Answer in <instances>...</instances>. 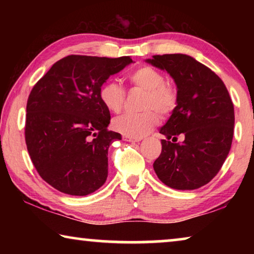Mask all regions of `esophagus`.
<instances>
[{"mask_svg": "<svg viewBox=\"0 0 254 254\" xmlns=\"http://www.w3.org/2000/svg\"><path fill=\"white\" fill-rule=\"evenodd\" d=\"M123 140L127 141V142H139V141H141V139H134V137H130L127 135H123Z\"/></svg>", "mask_w": 254, "mask_h": 254, "instance_id": "obj_1", "label": "esophagus"}]
</instances>
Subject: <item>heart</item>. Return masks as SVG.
<instances>
[{
  "label": "heart",
  "instance_id": "obj_1",
  "mask_svg": "<svg viewBox=\"0 0 254 254\" xmlns=\"http://www.w3.org/2000/svg\"><path fill=\"white\" fill-rule=\"evenodd\" d=\"M127 79L132 86L145 91L142 102L144 112L137 114H124L113 121V128L122 134L141 139L156 127L158 114L168 115L177 105V93L166 84L161 71L150 66H141L130 72ZM126 92L121 85L107 81L100 89V100L107 110L120 113L124 105Z\"/></svg>",
  "mask_w": 254,
  "mask_h": 254
}]
</instances>
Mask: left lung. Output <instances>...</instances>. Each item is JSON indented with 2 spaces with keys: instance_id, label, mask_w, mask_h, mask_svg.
<instances>
[{
  "instance_id": "obj_1",
  "label": "left lung",
  "mask_w": 254,
  "mask_h": 254,
  "mask_svg": "<svg viewBox=\"0 0 254 254\" xmlns=\"http://www.w3.org/2000/svg\"><path fill=\"white\" fill-rule=\"evenodd\" d=\"M145 63L168 72L177 86V105L159 128L166 140H161L154 173L178 190L204 186L220 171L232 145L234 106L230 94L220 77L188 55H157ZM179 134L184 141L174 144Z\"/></svg>"
}]
</instances>
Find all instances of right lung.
<instances>
[{"instance_id": "right-lung-1", "label": "right lung", "mask_w": 254, "mask_h": 254, "mask_svg": "<svg viewBox=\"0 0 254 254\" xmlns=\"http://www.w3.org/2000/svg\"><path fill=\"white\" fill-rule=\"evenodd\" d=\"M132 63L130 57L67 56L33 86L25 143L40 177L57 190L86 196L105 184L109 148L122 136L107 131L111 115L100 89Z\"/></svg>"}]
</instances>
